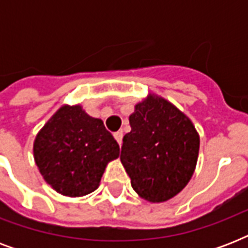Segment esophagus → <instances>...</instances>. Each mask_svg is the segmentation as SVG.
Masks as SVG:
<instances>
[{
	"label": "esophagus",
	"instance_id": "34e87169",
	"mask_svg": "<svg viewBox=\"0 0 248 248\" xmlns=\"http://www.w3.org/2000/svg\"><path fill=\"white\" fill-rule=\"evenodd\" d=\"M113 136H114V139L117 140V143L121 145V144H122V138H124V134H122V131L114 132V134H113Z\"/></svg>",
	"mask_w": 248,
	"mask_h": 248
}]
</instances>
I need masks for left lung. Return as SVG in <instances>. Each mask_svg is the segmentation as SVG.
<instances>
[{
	"instance_id": "8db88e82",
	"label": "left lung",
	"mask_w": 248,
	"mask_h": 248,
	"mask_svg": "<svg viewBox=\"0 0 248 248\" xmlns=\"http://www.w3.org/2000/svg\"><path fill=\"white\" fill-rule=\"evenodd\" d=\"M121 162L143 200L159 203L180 193L196 170L200 135L184 113L149 93L130 116Z\"/></svg>"
}]
</instances>
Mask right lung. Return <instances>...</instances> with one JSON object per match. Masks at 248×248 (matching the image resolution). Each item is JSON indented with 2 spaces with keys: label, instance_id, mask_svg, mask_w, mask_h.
<instances>
[{
  "label": "right lung",
  "instance_id": "1",
  "mask_svg": "<svg viewBox=\"0 0 248 248\" xmlns=\"http://www.w3.org/2000/svg\"><path fill=\"white\" fill-rule=\"evenodd\" d=\"M33 155L45 181L60 194L82 197L97 189L120 145L103 121L81 105H63L37 134Z\"/></svg>",
  "mask_w": 248,
  "mask_h": 248
}]
</instances>
